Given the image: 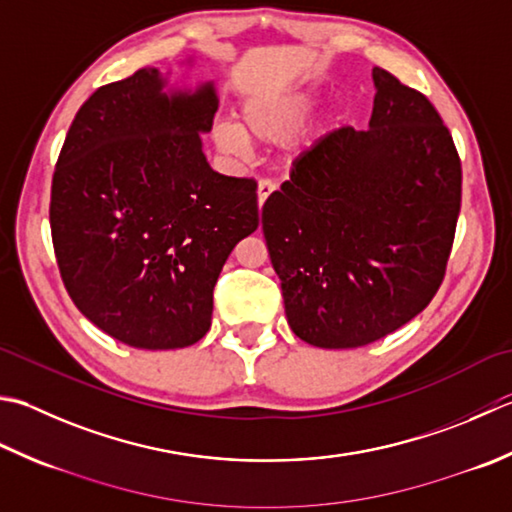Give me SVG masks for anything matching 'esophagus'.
I'll return each mask as SVG.
<instances>
[{"label": "esophagus", "instance_id": "1", "mask_svg": "<svg viewBox=\"0 0 512 512\" xmlns=\"http://www.w3.org/2000/svg\"><path fill=\"white\" fill-rule=\"evenodd\" d=\"M277 186H275V182H270V179H262V182L257 184V204H259V208L264 206V202L268 199V195L273 193Z\"/></svg>", "mask_w": 512, "mask_h": 512}]
</instances>
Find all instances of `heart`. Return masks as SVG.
Instances as JSON below:
<instances>
[{"label":"heart","instance_id":"b5f03b06","mask_svg":"<svg viewBox=\"0 0 512 512\" xmlns=\"http://www.w3.org/2000/svg\"><path fill=\"white\" fill-rule=\"evenodd\" d=\"M317 97L302 93L286 99H257L242 110V122L219 124L215 128V144L222 153L242 155L246 139L259 144H275L290 137L313 113Z\"/></svg>","mask_w":512,"mask_h":512}]
</instances>
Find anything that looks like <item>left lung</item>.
<instances>
[{"mask_svg": "<svg viewBox=\"0 0 512 512\" xmlns=\"http://www.w3.org/2000/svg\"><path fill=\"white\" fill-rule=\"evenodd\" d=\"M373 82L368 128L324 135L262 208L288 324L319 348L373 344L422 313L462 206V162L435 106L384 68Z\"/></svg>", "mask_w": 512, "mask_h": 512, "instance_id": "obj_1", "label": "left lung"}]
</instances>
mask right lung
<instances>
[{
    "label": "right lung",
    "instance_id": "add662e5",
    "mask_svg": "<svg viewBox=\"0 0 512 512\" xmlns=\"http://www.w3.org/2000/svg\"><path fill=\"white\" fill-rule=\"evenodd\" d=\"M217 106L213 82L166 90L139 68L97 88L68 128L50 190L57 266L82 315L126 346L199 342L230 250L259 226L255 179L206 162Z\"/></svg>",
    "mask_w": 512,
    "mask_h": 512
}]
</instances>
